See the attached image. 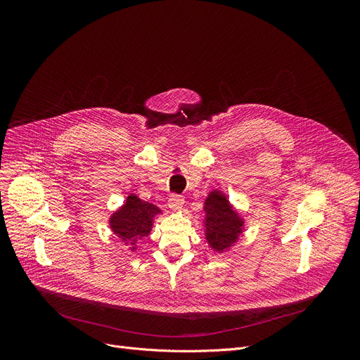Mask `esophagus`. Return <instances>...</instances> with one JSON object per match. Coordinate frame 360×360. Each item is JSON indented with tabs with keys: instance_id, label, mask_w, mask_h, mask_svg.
Masks as SVG:
<instances>
[{
	"instance_id": "obj_1",
	"label": "esophagus",
	"mask_w": 360,
	"mask_h": 360,
	"mask_svg": "<svg viewBox=\"0 0 360 360\" xmlns=\"http://www.w3.org/2000/svg\"><path fill=\"white\" fill-rule=\"evenodd\" d=\"M184 202H185V200H184L182 196H179V195H176V193H172V195L169 196V199H168V207H169L171 211L178 212L179 210H182Z\"/></svg>"
}]
</instances>
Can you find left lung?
<instances>
[{"label": "left lung", "mask_w": 360, "mask_h": 360, "mask_svg": "<svg viewBox=\"0 0 360 360\" xmlns=\"http://www.w3.org/2000/svg\"><path fill=\"white\" fill-rule=\"evenodd\" d=\"M203 212V235L210 248L218 253L229 250L239 240L245 229L242 215L219 189L211 191L205 198Z\"/></svg>", "instance_id": "1"}]
</instances>
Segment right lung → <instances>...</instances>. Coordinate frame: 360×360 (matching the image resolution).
Listing matches in <instances>:
<instances>
[{
  "mask_svg": "<svg viewBox=\"0 0 360 360\" xmlns=\"http://www.w3.org/2000/svg\"><path fill=\"white\" fill-rule=\"evenodd\" d=\"M161 214L162 211L157 205L129 193L125 202L110 217V228L131 252H136L138 240L150 233L155 217Z\"/></svg>",
  "mask_w": 360,
  "mask_h": 360,
  "instance_id": "add662e5",
  "label": "right lung"
}]
</instances>
